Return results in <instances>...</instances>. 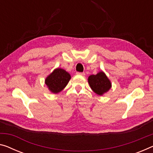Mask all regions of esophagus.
I'll return each mask as SVG.
<instances>
[{"label":"esophagus","instance_id":"obj_1","mask_svg":"<svg viewBox=\"0 0 153 153\" xmlns=\"http://www.w3.org/2000/svg\"><path fill=\"white\" fill-rule=\"evenodd\" d=\"M76 74L81 75V76H85V74L84 72H76Z\"/></svg>","mask_w":153,"mask_h":153}]
</instances>
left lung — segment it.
I'll list each match as a JSON object with an SVG mask.
<instances>
[{"instance_id":"8db88e82","label":"left lung","mask_w":153,"mask_h":153,"mask_svg":"<svg viewBox=\"0 0 153 153\" xmlns=\"http://www.w3.org/2000/svg\"><path fill=\"white\" fill-rule=\"evenodd\" d=\"M88 83L91 90L98 95L106 93L111 87V82L103 72H98L96 75H90L88 78Z\"/></svg>"}]
</instances>
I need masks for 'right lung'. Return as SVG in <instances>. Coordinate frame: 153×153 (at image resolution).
<instances>
[{
	"mask_svg": "<svg viewBox=\"0 0 153 153\" xmlns=\"http://www.w3.org/2000/svg\"><path fill=\"white\" fill-rule=\"evenodd\" d=\"M70 74L65 70L55 69L45 80V83L51 91L54 94L60 92L65 88L70 81Z\"/></svg>",
	"mask_w": 153,
	"mask_h": 153,
	"instance_id": "add662e5",
	"label": "right lung"
}]
</instances>
